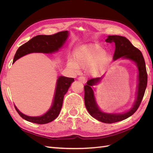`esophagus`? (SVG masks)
<instances>
[{"label": "esophagus", "instance_id": "obj_1", "mask_svg": "<svg viewBox=\"0 0 153 153\" xmlns=\"http://www.w3.org/2000/svg\"><path fill=\"white\" fill-rule=\"evenodd\" d=\"M78 80H80L81 82L84 83V84H85V83L87 82V78L85 77V76H80L79 78H78Z\"/></svg>", "mask_w": 153, "mask_h": 153}]
</instances>
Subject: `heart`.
<instances>
[{
  "instance_id": "heart-1",
  "label": "heart",
  "mask_w": 153,
  "mask_h": 153,
  "mask_svg": "<svg viewBox=\"0 0 153 153\" xmlns=\"http://www.w3.org/2000/svg\"><path fill=\"white\" fill-rule=\"evenodd\" d=\"M101 50L91 48H82L77 50L73 55V61H69L68 66L71 69L87 68L91 65V71L98 73L105 68L109 61L107 53H101Z\"/></svg>"
}]
</instances>
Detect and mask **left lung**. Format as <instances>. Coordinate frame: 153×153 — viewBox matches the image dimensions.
<instances>
[{
	"mask_svg": "<svg viewBox=\"0 0 153 153\" xmlns=\"http://www.w3.org/2000/svg\"><path fill=\"white\" fill-rule=\"evenodd\" d=\"M106 43H114L115 45V52L113 55L114 61L120 57L127 58L135 62L138 68V87L136 102L133 108L128 112L123 114H112L104 113L98 108L96 105L93 90L92 86L99 82L101 77L92 78L87 81L84 86L85 105L88 112L98 121L105 123H114L123 121L130 117L135 113L142 102L144 95L147 83V73L146 71L144 59L140 50L135 47L126 38L117 35L108 36L105 40Z\"/></svg>",
	"mask_w": 153,
	"mask_h": 153,
	"instance_id": "1",
	"label": "left lung"
}]
</instances>
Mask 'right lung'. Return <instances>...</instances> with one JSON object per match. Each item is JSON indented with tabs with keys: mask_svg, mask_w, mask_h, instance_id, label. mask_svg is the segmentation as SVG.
Instances as JSON below:
<instances>
[{
	"mask_svg": "<svg viewBox=\"0 0 153 153\" xmlns=\"http://www.w3.org/2000/svg\"><path fill=\"white\" fill-rule=\"evenodd\" d=\"M68 31L59 32L52 35H38L27 41L18 48L14 57L13 62L17 59L30 53H52L58 50L68 38ZM74 81L73 78L60 76L58 78L53 105L48 112L40 117H30L21 113L15 106L17 112L27 121L39 124L48 123L58 116L61 110L64 96L68 92L69 86Z\"/></svg>",
	"mask_w": 153,
	"mask_h": 153,
	"instance_id": "right-lung-1",
	"label": "right lung"
}]
</instances>
